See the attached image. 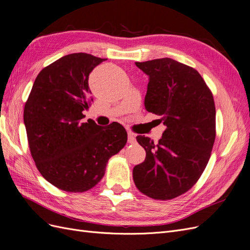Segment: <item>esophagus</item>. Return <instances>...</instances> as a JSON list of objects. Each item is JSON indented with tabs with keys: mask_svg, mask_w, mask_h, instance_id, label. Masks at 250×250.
Instances as JSON below:
<instances>
[{
	"mask_svg": "<svg viewBox=\"0 0 250 250\" xmlns=\"http://www.w3.org/2000/svg\"><path fill=\"white\" fill-rule=\"evenodd\" d=\"M127 142L131 144H134L136 142V136L134 133H132V132L127 133Z\"/></svg>",
	"mask_w": 250,
	"mask_h": 250,
	"instance_id": "esophagus-1",
	"label": "esophagus"
}]
</instances>
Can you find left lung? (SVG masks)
<instances>
[{
    "mask_svg": "<svg viewBox=\"0 0 250 250\" xmlns=\"http://www.w3.org/2000/svg\"><path fill=\"white\" fill-rule=\"evenodd\" d=\"M136 65L149 77L144 106L166 128L157 144L136 137L146 157L134 167L133 179L143 194L169 200L194 186L210 160L216 138L213 93L196 69L173 59Z\"/></svg>",
    "mask_w": 250,
    "mask_h": 250,
    "instance_id": "1",
    "label": "left lung"
}]
</instances>
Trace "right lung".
<instances>
[{
	"mask_svg": "<svg viewBox=\"0 0 250 250\" xmlns=\"http://www.w3.org/2000/svg\"><path fill=\"white\" fill-rule=\"evenodd\" d=\"M106 59L90 54L64 56L39 72L23 109L31 156L38 171L55 187L67 192L93 188L109 159L127 140L118 123L106 127L92 119L83 123L91 104L88 78Z\"/></svg>",
	"mask_w": 250,
	"mask_h": 250,
	"instance_id": "right-lung-1",
	"label": "right lung"
}]
</instances>
